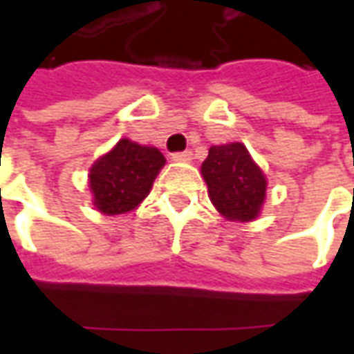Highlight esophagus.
I'll return each instance as SVG.
<instances>
[{"label": "esophagus", "mask_w": 354, "mask_h": 354, "mask_svg": "<svg viewBox=\"0 0 354 354\" xmlns=\"http://www.w3.org/2000/svg\"><path fill=\"white\" fill-rule=\"evenodd\" d=\"M193 159L192 151H180V153L172 155V161L176 162H189Z\"/></svg>", "instance_id": "obj_1"}]
</instances>
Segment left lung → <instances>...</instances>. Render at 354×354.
Wrapping results in <instances>:
<instances>
[{
    "label": "left lung",
    "instance_id": "1",
    "mask_svg": "<svg viewBox=\"0 0 354 354\" xmlns=\"http://www.w3.org/2000/svg\"><path fill=\"white\" fill-rule=\"evenodd\" d=\"M214 208L230 222H252L261 212L267 178L243 142L212 146L201 165Z\"/></svg>",
    "mask_w": 354,
    "mask_h": 354
}]
</instances>
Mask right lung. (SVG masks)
<instances>
[{
	"mask_svg": "<svg viewBox=\"0 0 354 354\" xmlns=\"http://www.w3.org/2000/svg\"><path fill=\"white\" fill-rule=\"evenodd\" d=\"M165 162L167 159L157 147L119 140L88 170V189L96 210L106 216L134 210L149 195Z\"/></svg>",
	"mask_w": 354,
	"mask_h": 354,
	"instance_id": "obj_1",
	"label": "right lung"
}]
</instances>
